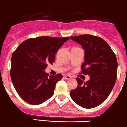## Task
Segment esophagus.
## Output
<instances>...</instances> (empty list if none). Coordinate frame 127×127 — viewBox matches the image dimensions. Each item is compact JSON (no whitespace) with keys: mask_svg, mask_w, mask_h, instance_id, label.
<instances>
[{"mask_svg":"<svg viewBox=\"0 0 127 127\" xmlns=\"http://www.w3.org/2000/svg\"><path fill=\"white\" fill-rule=\"evenodd\" d=\"M64 77H65V78H66V80H69V79H70V78H71V77H70V76H69V75H65Z\"/></svg>","mask_w":127,"mask_h":127,"instance_id":"obj_1","label":"esophagus"}]
</instances>
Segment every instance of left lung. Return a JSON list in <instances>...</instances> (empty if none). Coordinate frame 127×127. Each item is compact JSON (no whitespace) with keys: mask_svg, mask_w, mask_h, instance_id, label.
Instances as JSON below:
<instances>
[{"mask_svg":"<svg viewBox=\"0 0 127 127\" xmlns=\"http://www.w3.org/2000/svg\"><path fill=\"white\" fill-rule=\"evenodd\" d=\"M85 50V62L81 72L88 74L89 80L83 82L77 78L78 86L70 91L72 99L84 108H93L108 97L117 78L116 56L102 38L91 34L70 36Z\"/></svg>","mask_w":127,"mask_h":127,"instance_id":"1","label":"left lung"}]
</instances>
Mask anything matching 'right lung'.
<instances>
[{"label": "right lung", "mask_w": 127, "mask_h": 127, "mask_svg": "<svg viewBox=\"0 0 127 127\" xmlns=\"http://www.w3.org/2000/svg\"><path fill=\"white\" fill-rule=\"evenodd\" d=\"M68 39L69 37L30 38L13 52L11 79L19 95L25 102L39 105L52 97L56 83L63 75H50L44 70L47 64L54 62L56 53Z\"/></svg>", "instance_id": "obj_1"}]
</instances>
